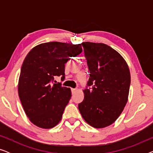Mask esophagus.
Returning <instances> with one entry per match:
<instances>
[{"mask_svg": "<svg viewBox=\"0 0 153 153\" xmlns=\"http://www.w3.org/2000/svg\"><path fill=\"white\" fill-rule=\"evenodd\" d=\"M76 91H77V89L72 88V94H75V93H76Z\"/></svg>", "mask_w": 153, "mask_h": 153, "instance_id": "1", "label": "esophagus"}]
</instances>
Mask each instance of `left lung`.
<instances>
[{
    "label": "left lung",
    "mask_w": 153,
    "mask_h": 153,
    "mask_svg": "<svg viewBox=\"0 0 153 153\" xmlns=\"http://www.w3.org/2000/svg\"><path fill=\"white\" fill-rule=\"evenodd\" d=\"M81 45L90 78L79 110L88 124L104 128L117 120L126 105L130 72L124 58L109 46L89 42Z\"/></svg>",
    "instance_id": "1"
}]
</instances>
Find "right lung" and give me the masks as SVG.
Instances as JSON below:
<instances>
[{"label": "right lung", "instance_id": "obj_1", "mask_svg": "<svg viewBox=\"0 0 153 153\" xmlns=\"http://www.w3.org/2000/svg\"><path fill=\"white\" fill-rule=\"evenodd\" d=\"M82 52L81 44L58 42L40 44L27 54L21 69L18 93L30 122L43 129L55 127L70 101V88L53 83L54 77L65 76V64ZM56 81H54L55 82Z\"/></svg>", "mask_w": 153, "mask_h": 153}]
</instances>
